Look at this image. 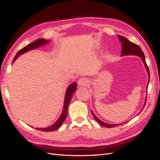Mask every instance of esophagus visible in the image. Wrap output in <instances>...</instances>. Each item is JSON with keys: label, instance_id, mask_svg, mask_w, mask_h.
Here are the masks:
<instances>
[{"label": "esophagus", "instance_id": "esophagus-1", "mask_svg": "<svg viewBox=\"0 0 160 160\" xmlns=\"http://www.w3.org/2000/svg\"><path fill=\"white\" fill-rule=\"evenodd\" d=\"M78 85L79 87H85L88 85V80L85 77H82L78 81Z\"/></svg>", "mask_w": 160, "mask_h": 160}]
</instances>
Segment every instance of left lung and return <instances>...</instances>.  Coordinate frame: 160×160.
I'll use <instances>...</instances> for the list:
<instances>
[{
    "mask_svg": "<svg viewBox=\"0 0 160 160\" xmlns=\"http://www.w3.org/2000/svg\"><path fill=\"white\" fill-rule=\"evenodd\" d=\"M118 37H119V40L120 41V42H122V54L121 55L122 56H124V55H137L139 56L142 58V60L143 61V63L145 64V67H146V69L147 70L148 73L149 75V79L150 78L149 77V68L147 65V63L146 62V58H145V55H144V53L142 51V49L139 47V45L135 44V43L129 41L128 38H126L125 37H123V36H121V35H118ZM148 84H149V82H148ZM147 88H148V86H147ZM146 104V101H145V104H144V107L145 105ZM92 114H93L94 118L95 119V120L98 122L100 125H103V126L105 127V128H113L115 126H117L118 125H120V123L119 124H108V123H106L103 122L102 121H101L100 119H99L98 118L96 117L95 115L94 114V113L93 112V111H92Z\"/></svg>",
    "mask_w": 160,
    "mask_h": 160,
    "instance_id": "obj_1",
    "label": "left lung"
}]
</instances>
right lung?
I'll return each mask as SVG.
<instances>
[{"mask_svg": "<svg viewBox=\"0 0 160 160\" xmlns=\"http://www.w3.org/2000/svg\"><path fill=\"white\" fill-rule=\"evenodd\" d=\"M49 42V41H47L45 39H43V38H38L37 41L35 42H33L32 43H30L26 47H23L22 49L20 51H18V52L17 53V55L14 57V59L12 61V62L17 59V58L18 57L20 56L21 55L23 54L28 51L32 50L34 49H36V48L39 47L43 45L47 44L48 42ZM77 89V83H71L67 88L66 91V93H65V101H64V106H63V109H62V112L59 117V118L57 120V122L51 125L50 127L45 128H36L38 130L40 131H43V132H52V131H55L58 128H59L61 127V125L62 124V123L64 122V121L67 118V110H68V107L70 101L72 99V97L73 93L76 91Z\"/></svg>", "mask_w": 160, "mask_h": 160, "instance_id": "right-lung-1", "label": "right lung"}]
</instances>
